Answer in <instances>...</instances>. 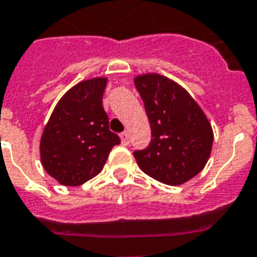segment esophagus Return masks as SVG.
<instances>
[{
  "label": "esophagus",
  "mask_w": 257,
  "mask_h": 257,
  "mask_svg": "<svg viewBox=\"0 0 257 257\" xmlns=\"http://www.w3.org/2000/svg\"><path fill=\"white\" fill-rule=\"evenodd\" d=\"M120 141H122L123 145H128V143H130V137H128V133H127V131H124V133L120 134Z\"/></svg>",
  "instance_id": "1"
}]
</instances>
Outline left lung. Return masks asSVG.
<instances>
[{"mask_svg":"<svg viewBox=\"0 0 257 257\" xmlns=\"http://www.w3.org/2000/svg\"><path fill=\"white\" fill-rule=\"evenodd\" d=\"M151 127L146 150L135 151L143 173L162 184L182 185L205 168L213 146V130L190 93L160 73L134 77Z\"/></svg>","mask_w":257,"mask_h":257,"instance_id":"left-lung-1","label":"left lung"}]
</instances>
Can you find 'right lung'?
<instances>
[{
	"instance_id": "1",
	"label": "right lung",
	"mask_w": 257,
	"mask_h": 257,
	"mask_svg": "<svg viewBox=\"0 0 257 257\" xmlns=\"http://www.w3.org/2000/svg\"><path fill=\"white\" fill-rule=\"evenodd\" d=\"M107 77L87 79L61 96L44 127L40 158L45 172L64 186H79L103 170L120 143L103 108Z\"/></svg>"
}]
</instances>
